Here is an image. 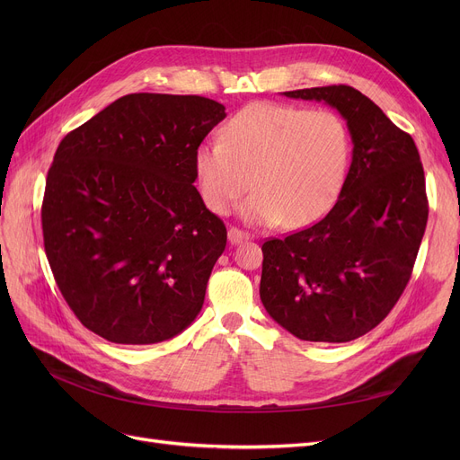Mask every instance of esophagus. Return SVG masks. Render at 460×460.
Wrapping results in <instances>:
<instances>
[{
    "label": "esophagus",
    "mask_w": 460,
    "mask_h": 460,
    "mask_svg": "<svg viewBox=\"0 0 460 460\" xmlns=\"http://www.w3.org/2000/svg\"><path fill=\"white\" fill-rule=\"evenodd\" d=\"M227 236H229V243L234 244V246L240 244V243H244V240H250V233L238 229V227H231L227 231Z\"/></svg>",
    "instance_id": "1"
}]
</instances>
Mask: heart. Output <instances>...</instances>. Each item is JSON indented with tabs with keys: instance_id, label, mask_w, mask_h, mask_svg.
<instances>
[{
	"instance_id": "1",
	"label": "heart",
	"mask_w": 460,
	"mask_h": 460,
	"mask_svg": "<svg viewBox=\"0 0 460 460\" xmlns=\"http://www.w3.org/2000/svg\"><path fill=\"white\" fill-rule=\"evenodd\" d=\"M350 158L352 134L337 111L253 102L227 120L222 141L199 145L193 173L212 212L227 214L252 184L246 220L296 229L330 210Z\"/></svg>"
}]
</instances>
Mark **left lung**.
I'll return each mask as SVG.
<instances>
[{
	"label": "left lung",
	"mask_w": 460,
	"mask_h": 460,
	"mask_svg": "<svg viewBox=\"0 0 460 460\" xmlns=\"http://www.w3.org/2000/svg\"><path fill=\"white\" fill-rule=\"evenodd\" d=\"M326 102L352 134L340 199L315 226L262 244L259 295L304 341L347 343L380 324L412 276L429 201L412 136L350 85L285 91Z\"/></svg>",
	"instance_id": "1"
}]
</instances>
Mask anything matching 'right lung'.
<instances>
[{"label": "right lung", "instance_id": "right-lung-1", "mask_svg": "<svg viewBox=\"0 0 460 460\" xmlns=\"http://www.w3.org/2000/svg\"><path fill=\"white\" fill-rule=\"evenodd\" d=\"M224 119L205 96L132 93L61 139L44 188V250L87 330L153 345L198 317L227 229L193 186V153Z\"/></svg>", "mask_w": 460, "mask_h": 460}]
</instances>
